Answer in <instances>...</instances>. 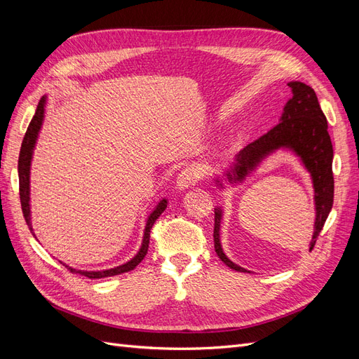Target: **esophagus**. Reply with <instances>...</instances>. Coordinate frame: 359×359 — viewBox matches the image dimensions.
Returning <instances> with one entry per match:
<instances>
[{
	"label": "esophagus",
	"mask_w": 359,
	"mask_h": 359,
	"mask_svg": "<svg viewBox=\"0 0 359 359\" xmlns=\"http://www.w3.org/2000/svg\"><path fill=\"white\" fill-rule=\"evenodd\" d=\"M198 180H199V169L194 166L186 168L180 172V175L177 178V187H178V190L190 189L191 186H194V182H196Z\"/></svg>",
	"instance_id": "1"
}]
</instances>
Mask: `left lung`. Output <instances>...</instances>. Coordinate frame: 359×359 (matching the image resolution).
Here are the masks:
<instances>
[{"label": "left lung", "instance_id": "obj_1", "mask_svg": "<svg viewBox=\"0 0 359 359\" xmlns=\"http://www.w3.org/2000/svg\"><path fill=\"white\" fill-rule=\"evenodd\" d=\"M287 86L292 91V97L283 107L278 124L271 128L266 135L260 136L255 142L241 149L231 165L223 169L220 175L214 177V182L220 190L241 186L260 166V163L276 154L277 151H287V153L297 156L302 168L310 173L314 190V214L316 217H314L313 236L309 244L311 250L332 208L334 151L327 118L320 109L316 93L313 91L311 86L299 81H292ZM214 214V248L217 256L229 268L240 271V273H250L248 269L232 262L223 252L220 240L223 206H215Z\"/></svg>", "mask_w": 359, "mask_h": 359}]
</instances>
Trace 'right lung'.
Here are the masks:
<instances>
[{
    "mask_svg": "<svg viewBox=\"0 0 359 359\" xmlns=\"http://www.w3.org/2000/svg\"><path fill=\"white\" fill-rule=\"evenodd\" d=\"M46 106H48V95H43L39 104L34 116H32L31 123L27 128L25 137L22 140V147H20V153H19V161H18V175H19V196H20V205H22V212L25 217V222L29 227L31 233L34 235V229H32V223H31V187H29V177H31V163H32V156H34V149L37 145V139L40 135V130L43 127V123H45V116H46ZM168 208V199L163 198L157 202V205L153 208V211L149 212L147 223H145V229H144V236H142V244H140V248L137 250V253L128 260V262L118 265L109 269H100V271H85V269H76L72 268L66 264H62L67 269H70L72 273H79L88 278H103V277H111V276H118L123 273H128V271L135 269L142 259L145 257L148 252V245H149V231L156 220L161 215V212ZM37 240V238H36Z\"/></svg>",
    "mask_w": 359,
    "mask_h": 359,
    "instance_id": "add662e5",
    "label": "right lung"
}]
</instances>
